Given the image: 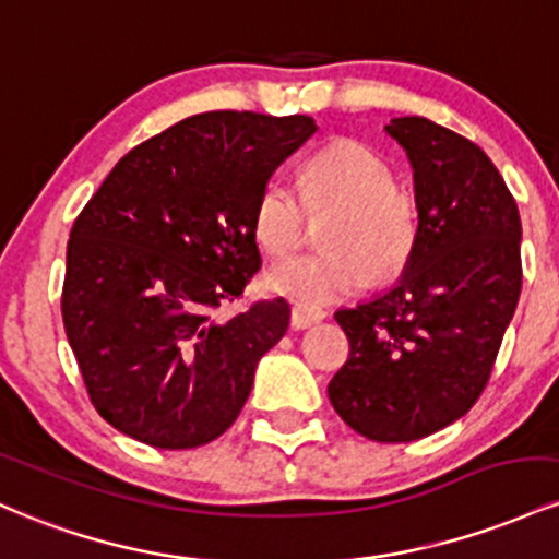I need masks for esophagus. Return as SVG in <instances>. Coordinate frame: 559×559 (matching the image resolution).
<instances>
[{"instance_id":"obj_1","label":"esophagus","mask_w":559,"mask_h":559,"mask_svg":"<svg viewBox=\"0 0 559 559\" xmlns=\"http://www.w3.org/2000/svg\"><path fill=\"white\" fill-rule=\"evenodd\" d=\"M328 317L322 309H317V306H304V304H296L293 306V313H290V324L296 330H306L311 328V324H319L322 319Z\"/></svg>"}]
</instances>
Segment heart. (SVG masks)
I'll list each match as a JSON object with an SVG mask.
<instances>
[{
    "mask_svg": "<svg viewBox=\"0 0 559 559\" xmlns=\"http://www.w3.org/2000/svg\"><path fill=\"white\" fill-rule=\"evenodd\" d=\"M304 195L285 179H269L253 209V231L272 255H290L306 240L309 209L341 211L330 231L335 253L298 255L269 269V290L304 306L332 304L393 277L417 240V209L393 185V171L367 144L335 140L304 163Z\"/></svg>",
    "mask_w": 559,
    "mask_h": 559,
    "instance_id": "heart-1",
    "label": "heart"
}]
</instances>
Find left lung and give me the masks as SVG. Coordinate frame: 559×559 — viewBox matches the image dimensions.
<instances>
[{
	"instance_id": "left-lung-1",
	"label": "left lung",
	"mask_w": 559,
	"mask_h": 559,
	"mask_svg": "<svg viewBox=\"0 0 559 559\" xmlns=\"http://www.w3.org/2000/svg\"><path fill=\"white\" fill-rule=\"evenodd\" d=\"M415 177L417 240L391 290L335 319L348 361L328 393L369 441L406 443L473 409L520 298V213L478 144L419 116L393 118Z\"/></svg>"
}]
</instances>
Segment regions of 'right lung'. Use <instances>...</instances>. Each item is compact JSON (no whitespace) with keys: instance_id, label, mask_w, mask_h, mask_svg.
Listing matches in <instances>:
<instances>
[{"instance_id":"add662e5","label":"right lung","mask_w":559,"mask_h":559,"mask_svg":"<svg viewBox=\"0 0 559 559\" xmlns=\"http://www.w3.org/2000/svg\"><path fill=\"white\" fill-rule=\"evenodd\" d=\"M309 116L213 110L116 163L71 229L62 324L99 417L155 449H195L246 406L285 300L218 322L259 272L253 209L311 140Z\"/></svg>"}]
</instances>
